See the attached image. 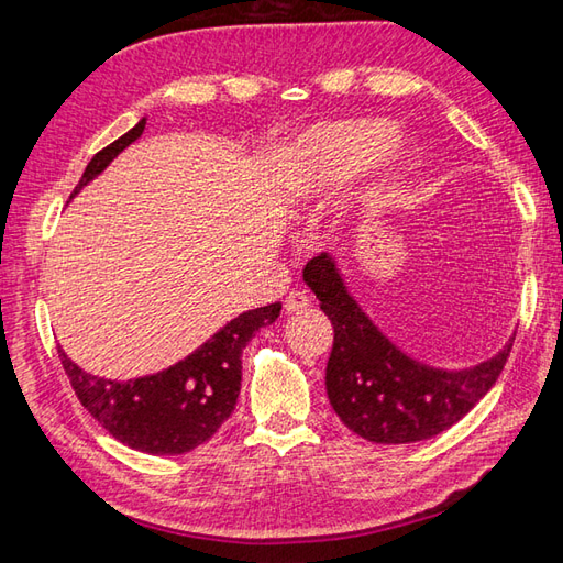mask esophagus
<instances>
[{"label": "esophagus", "instance_id": "34e87169", "mask_svg": "<svg viewBox=\"0 0 563 563\" xmlns=\"http://www.w3.org/2000/svg\"><path fill=\"white\" fill-rule=\"evenodd\" d=\"M309 305H312V300H309L307 292L302 290H292L288 292V297H285V312L288 314H295V312H302V309H307Z\"/></svg>", "mask_w": 563, "mask_h": 563}]
</instances>
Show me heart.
I'll return each instance as SVG.
<instances>
[{"instance_id":"heart-1","label":"heart","mask_w":563,"mask_h":563,"mask_svg":"<svg viewBox=\"0 0 563 563\" xmlns=\"http://www.w3.org/2000/svg\"><path fill=\"white\" fill-rule=\"evenodd\" d=\"M389 135V125L382 121L331 123L312 130L292 174L297 186L307 194H333L385 147ZM406 159H409V152L404 145H394L385 152V166L389 172Z\"/></svg>"}]
</instances>
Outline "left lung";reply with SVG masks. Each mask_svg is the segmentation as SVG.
<instances>
[{
	"label": "left lung",
	"mask_w": 563,
	"mask_h": 563,
	"mask_svg": "<svg viewBox=\"0 0 563 563\" xmlns=\"http://www.w3.org/2000/svg\"><path fill=\"white\" fill-rule=\"evenodd\" d=\"M305 283L333 327L329 401L341 421L369 442L401 445L442 433L470 413L504 373L512 339L492 361L460 373L411 361L363 314L327 254L307 261Z\"/></svg>",
	"instance_id": "obj_1"
}]
</instances>
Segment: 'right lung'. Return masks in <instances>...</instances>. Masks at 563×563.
Segmentation results:
<instances>
[{"instance_id": "add662e5", "label": "right lung", "mask_w": 563, "mask_h": 563, "mask_svg": "<svg viewBox=\"0 0 563 563\" xmlns=\"http://www.w3.org/2000/svg\"><path fill=\"white\" fill-rule=\"evenodd\" d=\"M142 130L145 121L93 154L75 194L135 142ZM280 302H273L239 314L186 361L140 379L93 377L71 363L63 349L57 353L84 409L115 440L147 454H184L210 440L230 418L242 387V351L261 327L280 317Z\"/></svg>"}]
</instances>
